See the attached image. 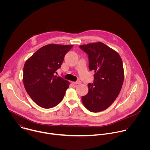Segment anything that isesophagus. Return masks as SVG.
<instances>
[{
  "instance_id": "34e87169",
  "label": "esophagus",
  "mask_w": 150,
  "mask_h": 150,
  "mask_svg": "<svg viewBox=\"0 0 150 150\" xmlns=\"http://www.w3.org/2000/svg\"><path fill=\"white\" fill-rule=\"evenodd\" d=\"M72 83H74V84H78V85H79V84H81V81H79V80H78V81H75V82H72Z\"/></svg>"
}]
</instances>
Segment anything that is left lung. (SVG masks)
Masks as SVG:
<instances>
[{"label": "left lung", "instance_id": "obj_1", "mask_svg": "<svg viewBox=\"0 0 150 150\" xmlns=\"http://www.w3.org/2000/svg\"><path fill=\"white\" fill-rule=\"evenodd\" d=\"M88 55L89 69L94 82L88 83V93L82 102L88 110L99 112L108 109L118 96L123 82L124 71L119 53L101 42L79 46Z\"/></svg>", "mask_w": 150, "mask_h": 150}]
</instances>
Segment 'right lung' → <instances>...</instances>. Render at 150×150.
Wrapping results in <instances>:
<instances>
[{
  "label": "right lung",
  "instance_id": "right-lung-1",
  "mask_svg": "<svg viewBox=\"0 0 150 150\" xmlns=\"http://www.w3.org/2000/svg\"><path fill=\"white\" fill-rule=\"evenodd\" d=\"M73 45L50 44L39 49L25 63L23 82L25 90L39 106L50 109L62 100L69 82L54 75L66 53Z\"/></svg>",
  "mask_w": 150,
  "mask_h": 150
}]
</instances>
